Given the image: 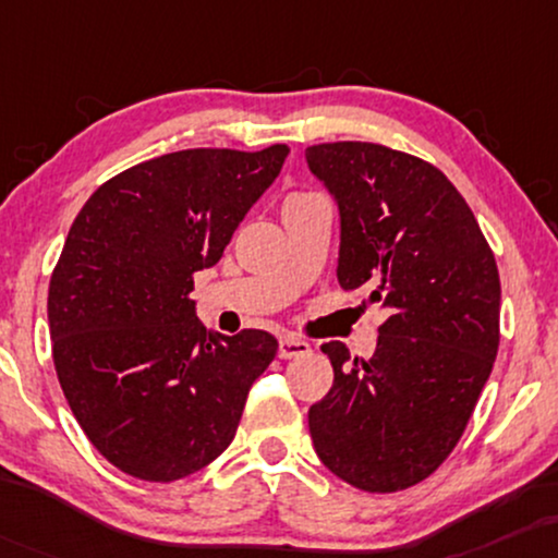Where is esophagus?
Masks as SVG:
<instances>
[{
  "instance_id": "1",
  "label": "esophagus",
  "mask_w": 558,
  "mask_h": 558,
  "mask_svg": "<svg viewBox=\"0 0 558 558\" xmlns=\"http://www.w3.org/2000/svg\"><path fill=\"white\" fill-rule=\"evenodd\" d=\"M311 354V347L301 339H293V336H282L278 343V356L280 359H298Z\"/></svg>"
}]
</instances>
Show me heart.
Masks as SVG:
<instances>
[{
	"label": "heart",
	"mask_w": 558,
	"mask_h": 558,
	"mask_svg": "<svg viewBox=\"0 0 558 558\" xmlns=\"http://www.w3.org/2000/svg\"><path fill=\"white\" fill-rule=\"evenodd\" d=\"M305 197H311V194H293V197H288V199H286V204H290V202H298V199H305Z\"/></svg>",
	"instance_id": "b5f03b06"
}]
</instances>
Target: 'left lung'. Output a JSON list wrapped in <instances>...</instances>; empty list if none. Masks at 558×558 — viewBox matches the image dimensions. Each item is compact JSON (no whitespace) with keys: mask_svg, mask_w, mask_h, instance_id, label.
<instances>
[{"mask_svg":"<svg viewBox=\"0 0 558 558\" xmlns=\"http://www.w3.org/2000/svg\"><path fill=\"white\" fill-rule=\"evenodd\" d=\"M339 204L343 290L391 316L372 359L339 341L333 387L308 410L320 462L366 493L412 488L465 433L500 343V278L481 225L429 161L366 141L305 148Z\"/></svg>","mask_w":558,"mask_h":558,"instance_id":"obj_1","label":"left lung"}]
</instances>
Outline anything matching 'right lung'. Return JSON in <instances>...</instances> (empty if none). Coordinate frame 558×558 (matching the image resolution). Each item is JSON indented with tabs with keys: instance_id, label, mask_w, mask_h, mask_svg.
<instances>
[{
	"instance_id": "obj_1",
	"label": "right lung",
	"mask_w": 558,
	"mask_h": 558,
	"mask_svg": "<svg viewBox=\"0 0 558 558\" xmlns=\"http://www.w3.org/2000/svg\"><path fill=\"white\" fill-rule=\"evenodd\" d=\"M290 148H186L100 184L70 227L47 293L52 361L85 437L121 473L171 483L238 433L276 336L209 333L194 272L211 268Z\"/></svg>"
}]
</instances>
